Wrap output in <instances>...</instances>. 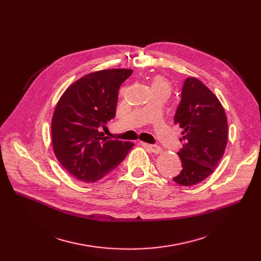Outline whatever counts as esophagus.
<instances>
[{
    "instance_id": "34e87169",
    "label": "esophagus",
    "mask_w": 261,
    "mask_h": 261,
    "mask_svg": "<svg viewBox=\"0 0 261 261\" xmlns=\"http://www.w3.org/2000/svg\"><path fill=\"white\" fill-rule=\"evenodd\" d=\"M143 146H145L146 148H148L150 151L158 154V153H161L162 152V148L160 146H156V145H151V144H145V143H142Z\"/></svg>"
}]
</instances>
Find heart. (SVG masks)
<instances>
[{
    "label": "heart",
    "instance_id": "b5f03b06",
    "mask_svg": "<svg viewBox=\"0 0 261 261\" xmlns=\"http://www.w3.org/2000/svg\"><path fill=\"white\" fill-rule=\"evenodd\" d=\"M151 90H168L170 91V85L168 80L163 76H155L151 81Z\"/></svg>",
    "mask_w": 261,
    "mask_h": 261
}]
</instances>
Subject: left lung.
I'll return each instance as SVG.
<instances>
[{"label": "left lung", "mask_w": 261, "mask_h": 261, "mask_svg": "<svg viewBox=\"0 0 261 261\" xmlns=\"http://www.w3.org/2000/svg\"><path fill=\"white\" fill-rule=\"evenodd\" d=\"M174 123L183 129L177 152L182 171L173 181L182 186L196 185L210 176L224 154L227 119L216 95L195 77L185 79Z\"/></svg>", "instance_id": "8db88e82"}]
</instances>
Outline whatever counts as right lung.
<instances>
[{"label": "right lung", "instance_id": "add662e5", "mask_svg": "<svg viewBox=\"0 0 261 261\" xmlns=\"http://www.w3.org/2000/svg\"><path fill=\"white\" fill-rule=\"evenodd\" d=\"M132 70L88 74L68 87L51 119L55 155L77 180H100L125 160L133 144L103 138L100 127L115 117L118 90Z\"/></svg>", "mask_w": 261, "mask_h": 261}]
</instances>
